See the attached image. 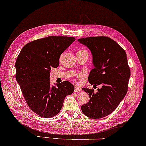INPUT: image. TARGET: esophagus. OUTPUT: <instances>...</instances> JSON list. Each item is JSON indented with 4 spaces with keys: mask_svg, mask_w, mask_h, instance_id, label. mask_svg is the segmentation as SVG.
I'll return each instance as SVG.
<instances>
[{
    "mask_svg": "<svg viewBox=\"0 0 146 146\" xmlns=\"http://www.w3.org/2000/svg\"><path fill=\"white\" fill-rule=\"evenodd\" d=\"M82 91V89L80 88V87L78 86H75V92H80Z\"/></svg>",
    "mask_w": 146,
    "mask_h": 146,
    "instance_id": "obj_1",
    "label": "esophagus"
}]
</instances>
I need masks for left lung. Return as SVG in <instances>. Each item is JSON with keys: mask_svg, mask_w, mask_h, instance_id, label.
<instances>
[{"mask_svg": "<svg viewBox=\"0 0 146 146\" xmlns=\"http://www.w3.org/2000/svg\"><path fill=\"white\" fill-rule=\"evenodd\" d=\"M91 51L94 68L90 72L91 85H101L95 94L94 90L83 88L90 101L82 105L86 116L98 119L110 114L125 97L131 71L126 52L113 39L105 36L89 37L78 39Z\"/></svg>", "mask_w": 146, "mask_h": 146, "instance_id": "left-lung-1", "label": "left lung"}]
</instances>
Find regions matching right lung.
Listing matches in <instances>:
<instances>
[{"label":"right lung","instance_id":"1","mask_svg":"<svg viewBox=\"0 0 146 146\" xmlns=\"http://www.w3.org/2000/svg\"><path fill=\"white\" fill-rule=\"evenodd\" d=\"M75 38L49 36L27 43L22 48L15 61V78L29 108L44 118L57 115L65 97L75 87L68 81L51 86V68L60 64V55Z\"/></svg>","mask_w":146,"mask_h":146}]
</instances>
